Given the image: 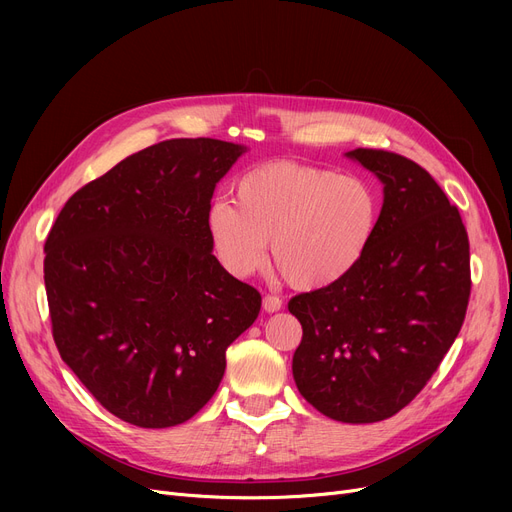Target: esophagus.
I'll list each match as a JSON object with an SVG mask.
<instances>
[{
    "label": "esophagus",
    "mask_w": 512,
    "mask_h": 512,
    "mask_svg": "<svg viewBox=\"0 0 512 512\" xmlns=\"http://www.w3.org/2000/svg\"><path fill=\"white\" fill-rule=\"evenodd\" d=\"M263 309H265L267 313L280 311V309H282V299L276 297V294H265V297H263Z\"/></svg>",
    "instance_id": "esophagus-1"
}]
</instances>
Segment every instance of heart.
Masks as SVG:
<instances>
[{"label":"heart","mask_w":512,"mask_h":512,"mask_svg":"<svg viewBox=\"0 0 512 512\" xmlns=\"http://www.w3.org/2000/svg\"><path fill=\"white\" fill-rule=\"evenodd\" d=\"M378 186L357 174L270 161L236 184V205L215 201L207 234L236 278L265 265L267 242L280 274L299 290L328 288L367 255L380 226Z\"/></svg>","instance_id":"1"}]
</instances>
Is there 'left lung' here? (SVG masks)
Returning <instances> with one entry per match:
<instances>
[{"label": "left lung", "mask_w": 512, "mask_h": 512, "mask_svg": "<svg viewBox=\"0 0 512 512\" xmlns=\"http://www.w3.org/2000/svg\"><path fill=\"white\" fill-rule=\"evenodd\" d=\"M346 157L384 184L380 226L344 280L290 299L303 326L292 375L319 413L375 423L409 405L459 336L469 238L459 209L415 161L382 149Z\"/></svg>", "instance_id": "1"}]
</instances>
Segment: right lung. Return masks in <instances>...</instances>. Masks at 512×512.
Instances as JSON below:
<instances>
[{
    "instance_id": "add662e5",
    "label": "right lung",
    "mask_w": 512,
    "mask_h": 512,
    "mask_svg": "<svg viewBox=\"0 0 512 512\" xmlns=\"http://www.w3.org/2000/svg\"><path fill=\"white\" fill-rule=\"evenodd\" d=\"M247 151L170 139L122 159L62 207L45 240V290L64 363L118 419L172 427L218 390L226 348L261 294L211 255L207 211Z\"/></svg>"
}]
</instances>
